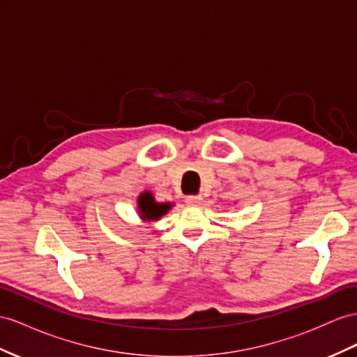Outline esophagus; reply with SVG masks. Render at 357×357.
I'll use <instances>...</instances> for the list:
<instances>
[{
	"mask_svg": "<svg viewBox=\"0 0 357 357\" xmlns=\"http://www.w3.org/2000/svg\"><path fill=\"white\" fill-rule=\"evenodd\" d=\"M200 202H202V197L200 196H187L185 197V204L188 206H197V205H200Z\"/></svg>",
	"mask_w": 357,
	"mask_h": 357,
	"instance_id": "34e87169",
	"label": "esophagus"
}]
</instances>
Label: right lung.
I'll use <instances>...</instances> for the list:
<instances>
[{"instance_id": "add662e5", "label": "right lung", "mask_w": 357, "mask_h": 357, "mask_svg": "<svg viewBox=\"0 0 357 357\" xmlns=\"http://www.w3.org/2000/svg\"><path fill=\"white\" fill-rule=\"evenodd\" d=\"M172 208V204H158L155 202L151 191H144L137 199V209H139L140 218L144 222H155L166 214Z\"/></svg>"}]
</instances>
